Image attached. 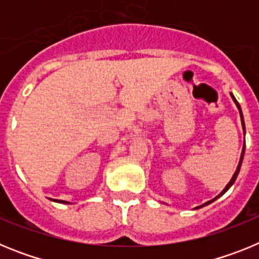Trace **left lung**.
I'll return each instance as SVG.
<instances>
[{"label":"left lung","mask_w":259,"mask_h":259,"mask_svg":"<svg viewBox=\"0 0 259 259\" xmlns=\"http://www.w3.org/2000/svg\"><path fill=\"white\" fill-rule=\"evenodd\" d=\"M231 97H232V100H233V102H235V104H236V106H237V109H239V113H240V118H241V124H242V130H244V135H245V123H244V116H242V111H241V107H240V105H239V102H237V100L236 98H235V96L232 95V93H231ZM244 154H245V140H244V146H242V152H241V155H240V161H239V164H237V168H236V171H235V174H233L232 175V178H231V180H230V183H228L227 185H226V188L223 189V191L221 192V193L218 194V196H217V197L215 198H212V200H210V201H207V202H205V203H202V205H201V206H197V207H194V209H201V207H203V206H206V205H209V203H211V202H214L215 200H217V198H219L222 196V194H224L226 193V192L228 191V189L231 188V187H232V184L233 183H235V180H236V178H237V175H239V172H240V168H241V163H242V159H244Z\"/></svg>","instance_id":"left-lung-1"}]
</instances>
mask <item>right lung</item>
I'll list each match as a JSON object with an SVG mask.
<instances>
[{
    "label": "right lung",
    "instance_id": "add662e5",
    "mask_svg": "<svg viewBox=\"0 0 259 259\" xmlns=\"http://www.w3.org/2000/svg\"><path fill=\"white\" fill-rule=\"evenodd\" d=\"M52 201H56V202H59V203H70V202H67V201H62V200H53V198H52Z\"/></svg>",
    "mask_w": 259,
    "mask_h": 259
}]
</instances>
